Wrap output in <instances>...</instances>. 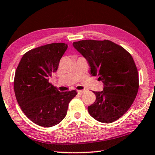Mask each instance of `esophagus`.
<instances>
[{
  "instance_id": "34e87169",
  "label": "esophagus",
  "mask_w": 155,
  "mask_h": 155,
  "mask_svg": "<svg viewBox=\"0 0 155 155\" xmlns=\"http://www.w3.org/2000/svg\"><path fill=\"white\" fill-rule=\"evenodd\" d=\"M83 92H84L83 90H78V93L79 94H83Z\"/></svg>"
}]
</instances>
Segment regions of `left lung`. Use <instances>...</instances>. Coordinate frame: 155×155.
I'll return each mask as SVG.
<instances>
[{"mask_svg": "<svg viewBox=\"0 0 155 155\" xmlns=\"http://www.w3.org/2000/svg\"><path fill=\"white\" fill-rule=\"evenodd\" d=\"M73 46L87 60L92 76L103 83V91H93L96 101L88 112L97 121L111 123L127 112L139 89L137 67L132 56L109 40H81Z\"/></svg>", "mask_w": 155, "mask_h": 155, "instance_id": "left-lung-1", "label": "left lung"}]
</instances>
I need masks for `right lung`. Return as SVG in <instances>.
I'll use <instances>...</instances> for the list:
<instances>
[{
    "instance_id": "right-lung-1",
    "label": "right lung",
    "mask_w": 155,
    "mask_h": 155,
    "mask_svg": "<svg viewBox=\"0 0 155 155\" xmlns=\"http://www.w3.org/2000/svg\"><path fill=\"white\" fill-rule=\"evenodd\" d=\"M68 48L52 43L31 50L22 56L15 73L14 91L21 109L35 124L43 127L58 124L67 114L75 90L59 91L48 82Z\"/></svg>"
}]
</instances>
